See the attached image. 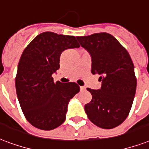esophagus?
Here are the masks:
<instances>
[{"mask_svg":"<svg viewBox=\"0 0 149 149\" xmlns=\"http://www.w3.org/2000/svg\"><path fill=\"white\" fill-rule=\"evenodd\" d=\"M85 90H86L85 87H80V91H85Z\"/></svg>","mask_w":149,"mask_h":149,"instance_id":"obj_1","label":"esophagus"}]
</instances>
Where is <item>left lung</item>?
<instances>
[{
    "label": "left lung",
    "instance_id": "obj_1",
    "mask_svg": "<svg viewBox=\"0 0 149 149\" xmlns=\"http://www.w3.org/2000/svg\"><path fill=\"white\" fill-rule=\"evenodd\" d=\"M91 56V72L99 76L102 87L87 88L92 95L84 106L87 117L97 127L112 129L129 115L134 98L137 79L127 51L111 34L98 33L77 37Z\"/></svg>",
    "mask_w": 149,
    "mask_h": 149
}]
</instances>
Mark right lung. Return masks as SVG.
Listing matches in <instances>:
<instances>
[{"mask_svg":"<svg viewBox=\"0 0 149 149\" xmlns=\"http://www.w3.org/2000/svg\"><path fill=\"white\" fill-rule=\"evenodd\" d=\"M77 47L79 44L74 36L44 32L22 52L15 88L25 117L35 127L51 130L65 120L68 104L79 87L74 82L54 84L52 74L59 69L62 52Z\"/></svg>","mask_w":149,"mask_h":149,"instance_id":"obj_1","label":"right lung"}]
</instances>
